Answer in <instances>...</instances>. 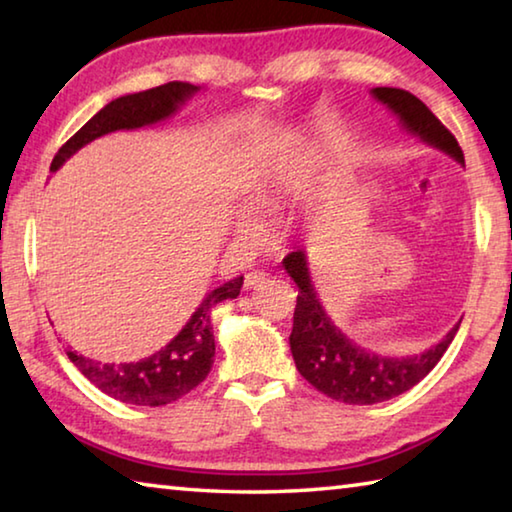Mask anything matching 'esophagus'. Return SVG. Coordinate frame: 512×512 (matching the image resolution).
Listing matches in <instances>:
<instances>
[{
	"instance_id": "esophagus-1",
	"label": "esophagus",
	"mask_w": 512,
	"mask_h": 512,
	"mask_svg": "<svg viewBox=\"0 0 512 512\" xmlns=\"http://www.w3.org/2000/svg\"><path fill=\"white\" fill-rule=\"evenodd\" d=\"M268 282H273V277L262 271H253L246 275V289H262Z\"/></svg>"
}]
</instances>
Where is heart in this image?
<instances>
[{
    "instance_id": "1",
    "label": "heart",
    "mask_w": 512,
    "mask_h": 512,
    "mask_svg": "<svg viewBox=\"0 0 512 512\" xmlns=\"http://www.w3.org/2000/svg\"><path fill=\"white\" fill-rule=\"evenodd\" d=\"M287 196H289L287 185L271 183V185H264V187L255 189L253 203L264 212H277V210H282L284 203H287ZM237 232H239V235H246V237L259 235V221L255 219L253 212L244 210L237 216Z\"/></svg>"
}]
</instances>
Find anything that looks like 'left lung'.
<instances>
[{
	"label": "left lung",
	"instance_id": "1",
	"mask_svg": "<svg viewBox=\"0 0 512 512\" xmlns=\"http://www.w3.org/2000/svg\"><path fill=\"white\" fill-rule=\"evenodd\" d=\"M372 97L400 117L406 131L418 135L436 149L465 164L456 137L447 131L433 112L411 92L400 88H375ZM284 268L298 284V302L293 311V332L289 336L296 368L320 393L345 404H377L393 400L429 375L454 341L458 325L449 329L440 343L413 357H381L352 343L325 314L311 284L307 255L296 250L284 257Z\"/></svg>",
	"mask_w": 512,
	"mask_h": 512
}]
</instances>
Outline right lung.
I'll list each match as a JSON object with an SVG mask.
<instances>
[{
    "mask_svg": "<svg viewBox=\"0 0 512 512\" xmlns=\"http://www.w3.org/2000/svg\"><path fill=\"white\" fill-rule=\"evenodd\" d=\"M198 92L196 85L171 81L151 88L146 92L126 94L110 101L101 108L79 133H74L60 146L51 171H56L69 155H74L81 146L90 144L101 135L115 131H131L171 117L183 103ZM244 275L221 284L219 289L207 293L189 323L180 329L176 339L164 345L151 357L135 363H101L67 350L69 361L88 377L101 393L115 400L135 406H164L176 402L180 397L201 384L212 370L214 363V332H212V309L223 300L239 296Z\"/></svg>",
    "mask_w": 512,
    "mask_h": 512,
    "instance_id": "1",
    "label": "right lung"
}]
</instances>
